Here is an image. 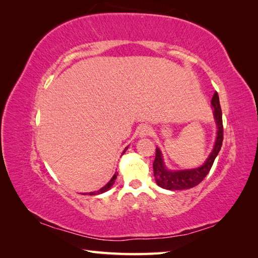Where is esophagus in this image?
Listing matches in <instances>:
<instances>
[{
	"mask_svg": "<svg viewBox=\"0 0 258 258\" xmlns=\"http://www.w3.org/2000/svg\"><path fill=\"white\" fill-rule=\"evenodd\" d=\"M151 134H152V130L149 127V126H143V127L140 130L141 136H149Z\"/></svg>",
	"mask_w": 258,
	"mask_h": 258,
	"instance_id": "obj_1",
	"label": "esophagus"
}]
</instances>
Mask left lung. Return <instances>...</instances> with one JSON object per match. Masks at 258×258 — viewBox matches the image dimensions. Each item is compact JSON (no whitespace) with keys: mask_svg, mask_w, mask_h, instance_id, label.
Wrapping results in <instances>:
<instances>
[{"mask_svg":"<svg viewBox=\"0 0 258 258\" xmlns=\"http://www.w3.org/2000/svg\"><path fill=\"white\" fill-rule=\"evenodd\" d=\"M212 105L214 107V117L216 119L217 124V138L215 142V146L208 156L204 165L194 168V169H186V171H169L164 165L163 158L160 149L156 147L155 160L153 163V169H154V176L156 183L162 188L171 189V190H179L191 188L194 186L199 185L203 179L206 177L208 172L211 171L213 163L215 161L218 153L221 151L223 144V118H222V108L220 105V97H218L217 92L214 93L212 98Z\"/></svg>","mask_w":258,"mask_h":258,"instance_id":"obj_1","label":"left lung"}]
</instances>
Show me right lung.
<instances>
[{
	"mask_svg": "<svg viewBox=\"0 0 258 258\" xmlns=\"http://www.w3.org/2000/svg\"><path fill=\"white\" fill-rule=\"evenodd\" d=\"M126 150H127V147H126V149L124 150V152L123 153H125V151ZM116 176H117V173L116 174H114V176L112 177V179L111 180H109V182L105 185V186H104V187H102L100 190H97V193H90V195H95V194H100V193H104V191H106L107 189H109V188H111V186L114 184V182H115V179H116Z\"/></svg>",
	"mask_w": 258,
	"mask_h": 258,
	"instance_id": "add662e5",
	"label": "right lung"
}]
</instances>
